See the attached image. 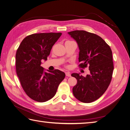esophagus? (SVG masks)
<instances>
[{
	"label": "esophagus",
	"instance_id": "obj_1",
	"mask_svg": "<svg viewBox=\"0 0 130 130\" xmlns=\"http://www.w3.org/2000/svg\"><path fill=\"white\" fill-rule=\"evenodd\" d=\"M65 75H66V76H68V77H70V76H71L70 73L69 72H65Z\"/></svg>",
	"mask_w": 130,
	"mask_h": 130
}]
</instances>
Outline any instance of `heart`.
Returning a JSON list of instances; mask_svg holds the SVG:
<instances>
[{"mask_svg": "<svg viewBox=\"0 0 130 130\" xmlns=\"http://www.w3.org/2000/svg\"><path fill=\"white\" fill-rule=\"evenodd\" d=\"M67 42H72V41H67Z\"/></svg>", "mask_w": 130, "mask_h": 130, "instance_id": "heart-1", "label": "heart"}]
</instances>
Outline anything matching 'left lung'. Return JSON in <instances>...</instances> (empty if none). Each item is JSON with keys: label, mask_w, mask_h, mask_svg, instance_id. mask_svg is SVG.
<instances>
[{"label": "left lung", "mask_w": 130, "mask_h": 130, "mask_svg": "<svg viewBox=\"0 0 130 130\" xmlns=\"http://www.w3.org/2000/svg\"><path fill=\"white\" fill-rule=\"evenodd\" d=\"M77 43L79 49L78 66H88L90 73L84 77L74 73L71 76L77 80L72 88L76 99L83 103L94 102L104 94L110 84L114 64L112 51L101 37L85 31L68 32Z\"/></svg>", "instance_id": "left-lung-1"}]
</instances>
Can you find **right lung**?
<instances>
[{
    "label": "right lung",
    "mask_w": 130,
    "mask_h": 130,
    "mask_svg": "<svg viewBox=\"0 0 130 130\" xmlns=\"http://www.w3.org/2000/svg\"><path fill=\"white\" fill-rule=\"evenodd\" d=\"M61 34L29 35L22 40L16 51V74L26 94L35 101L45 102L52 99L65 77L64 72L55 70L46 72L41 66L42 60H47L52 46Z\"/></svg>",
    "instance_id": "1"
}]
</instances>
